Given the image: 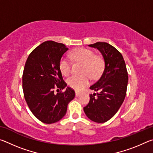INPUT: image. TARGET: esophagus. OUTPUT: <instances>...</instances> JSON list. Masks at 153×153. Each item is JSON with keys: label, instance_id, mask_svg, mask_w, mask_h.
Returning <instances> with one entry per match:
<instances>
[{"label": "esophagus", "instance_id": "obj_1", "mask_svg": "<svg viewBox=\"0 0 153 153\" xmlns=\"http://www.w3.org/2000/svg\"><path fill=\"white\" fill-rule=\"evenodd\" d=\"M81 95V93L79 92H76V97H79V96Z\"/></svg>", "mask_w": 153, "mask_h": 153}]
</instances>
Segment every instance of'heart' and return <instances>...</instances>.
<instances>
[{
    "label": "heart",
    "mask_w": 153,
    "mask_h": 153,
    "mask_svg": "<svg viewBox=\"0 0 153 153\" xmlns=\"http://www.w3.org/2000/svg\"><path fill=\"white\" fill-rule=\"evenodd\" d=\"M71 58L75 61L83 63L79 76H72L67 79V84L76 90H81L89 84L90 76L97 79L100 76L104 68V61L99 56L95 55L94 52L84 48L75 49L71 53ZM59 69L64 76L71 73V63L66 57H63L59 62Z\"/></svg>",
    "instance_id": "obj_1"
}]
</instances>
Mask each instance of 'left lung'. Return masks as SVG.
<instances>
[{
	"mask_svg": "<svg viewBox=\"0 0 153 153\" xmlns=\"http://www.w3.org/2000/svg\"><path fill=\"white\" fill-rule=\"evenodd\" d=\"M88 46L101 53L105 69L98 81L90 87L97 92L90 94L89 103L84 111L90 120L105 123L115 115L125 99L128 71L122 55L113 46L100 42Z\"/></svg>",
	"mask_w": 153,
	"mask_h": 153,
	"instance_id": "obj_1",
	"label": "left lung"
}]
</instances>
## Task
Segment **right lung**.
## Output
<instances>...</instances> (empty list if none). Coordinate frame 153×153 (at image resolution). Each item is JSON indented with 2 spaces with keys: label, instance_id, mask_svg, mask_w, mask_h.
Masks as SVG:
<instances>
[{
  "label": "right lung",
  "instance_id": "1",
  "mask_svg": "<svg viewBox=\"0 0 153 153\" xmlns=\"http://www.w3.org/2000/svg\"><path fill=\"white\" fill-rule=\"evenodd\" d=\"M67 50L63 44L46 41L30 54L25 64L22 86L25 101L33 115L45 123L61 120L75 97L73 89L65 88L59 69V62ZM65 88L64 92L59 91Z\"/></svg>",
  "mask_w": 153,
  "mask_h": 153
}]
</instances>
